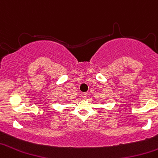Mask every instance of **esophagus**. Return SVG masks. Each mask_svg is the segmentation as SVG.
I'll return each instance as SVG.
<instances>
[{
  "instance_id": "obj_1",
  "label": "esophagus",
  "mask_w": 158,
  "mask_h": 158,
  "mask_svg": "<svg viewBox=\"0 0 158 158\" xmlns=\"http://www.w3.org/2000/svg\"><path fill=\"white\" fill-rule=\"evenodd\" d=\"M82 98H84V99H86V98H87V93H83L82 94Z\"/></svg>"
}]
</instances>
